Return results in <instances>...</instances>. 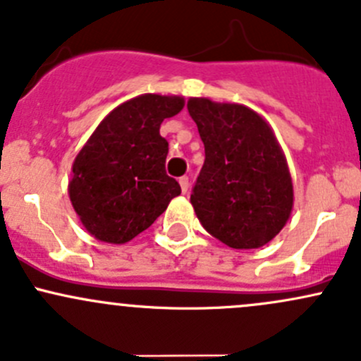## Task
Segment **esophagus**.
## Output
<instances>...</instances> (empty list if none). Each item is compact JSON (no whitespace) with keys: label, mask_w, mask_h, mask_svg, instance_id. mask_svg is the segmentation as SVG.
Masks as SVG:
<instances>
[{"label":"esophagus","mask_w":361,"mask_h":361,"mask_svg":"<svg viewBox=\"0 0 361 361\" xmlns=\"http://www.w3.org/2000/svg\"><path fill=\"white\" fill-rule=\"evenodd\" d=\"M179 184H180V189H182V192H188V189H189V177H180L179 179Z\"/></svg>","instance_id":"obj_1"}]
</instances>
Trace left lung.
I'll return each mask as SVG.
<instances>
[{
    "label": "left lung",
    "instance_id": "8db88e82",
    "mask_svg": "<svg viewBox=\"0 0 361 361\" xmlns=\"http://www.w3.org/2000/svg\"><path fill=\"white\" fill-rule=\"evenodd\" d=\"M189 116L205 146L191 192L203 228L231 248H259L290 217L293 188L273 130L240 104L189 99Z\"/></svg>",
    "mask_w": 361,
    "mask_h": 361
}]
</instances>
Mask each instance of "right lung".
Listing matches in <instances>:
<instances>
[{
	"mask_svg": "<svg viewBox=\"0 0 361 361\" xmlns=\"http://www.w3.org/2000/svg\"><path fill=\"white\" fill-rule=\"evenodd\" d=\"M184 107L182 97L146 94L111 111L73 163L69 198L90 235L126 243L166 210L180 185L166 176L165 118Z\"/></svg>",
	"mask_w": 361,
	"mask_h": 361,
	"instance_id": "obj_1",
	"label": "right lung"
}]
</instances>
